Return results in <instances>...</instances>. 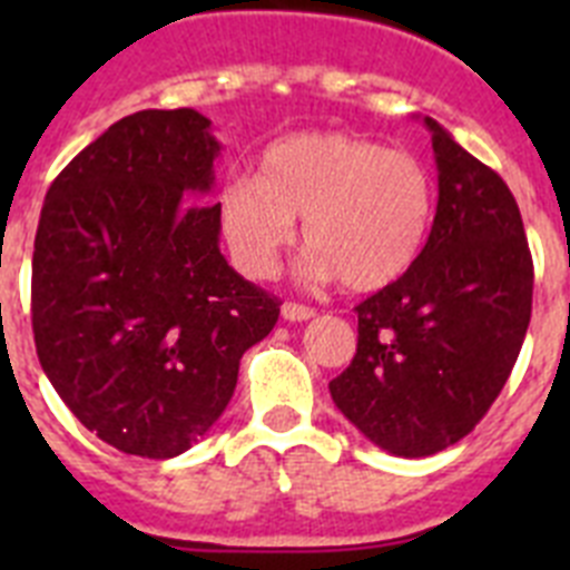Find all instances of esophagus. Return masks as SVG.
Wrapping results in <instances>:
<instances>
[{"label":"esophagus","mask_w":570,"mask_h":570,"mask_svg":"<svg viewBox=\"0 0 570 570\" xmlns=\"http://www.w3.org/2000/svg\"><path fill=\"white\" fill-rule=\"evenodd\" d=\"M314 314H316L314 308H308V305H299V302H285V305H282V320L285 322H305V320H311Z\"/></svg>","instance_id":"1"}]
</instances>
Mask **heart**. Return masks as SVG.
Returning a JSON list of instances; mask_svg holds the SVG:
<instances>
[{
  "label": "heart",
  "instance_id": "heart-1",
  "mask_svg": "<svg viewBox=\"0 0 570 570\" xmlns=\"http://www.w3.org/2000/svg\"><path fill=\"white\" fill-rule=\"evenodd\" d=\"M436 185L420 156L336 130L291 134L262 150L256 176L216 194V223L248 279L276 274L296 236L311 279L380 291L407 274L434 223Z\"/></svg>",
  "mask_w": 570,
  "mask_h": 570
}]
</instances>
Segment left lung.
<instances>
[{"instance_id": "obj_1", "label": "left lung", "mask_w": 570, "mask_h": 570, "mask_svg": "<svg viewBox=\"0 0 570 570\" xmlns=\"http://www.w3.org/2000/svg\"><path fill=\"white\" fill-rule=\"evenodd\" d=\"M440 199L425 248L356 305L360 342L331 380L336 407L387 454L431 456L488 414L531 322L533 262L517 199L425 116Z\"/></svg>"}]
</instances>
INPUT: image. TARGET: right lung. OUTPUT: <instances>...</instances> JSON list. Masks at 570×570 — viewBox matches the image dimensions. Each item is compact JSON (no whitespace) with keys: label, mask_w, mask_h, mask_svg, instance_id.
<instances>
[{"label":"right lung","mask_w":570,"mask_h":570,"mask_svg":"<svg viewBox=\"0 0 570 570\" xmlns=\"http://www.w3.org/2000/svg\"><path fill=\"white\" fill-rule=\"evenodd\" d=\"M194 108L110 125L53 179L39 216L30 320L42 371L116 451L170 460L210 431L239 360L279 302L219 250L214 159Z\"/></svg>","instance_id":"1"}]
</instances>
